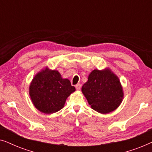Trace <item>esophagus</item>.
<instances>
[{
	"mask_svg": "<svg viewBox=\"0 0 152 152\" xmlns=\"http://www.w3.org/2000/svg\"><path fill=\"white\" fill-rule=\"evenodd\" d=\"M75 88L77 91H80V88H81V84H77L75 85Z\"/></svg>",
	"mask_w": 152,
	"mask_h": 152,
	"instance_id": "obj_1",
	"label": "esophagus"
}]
</instances>
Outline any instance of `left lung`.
<instances>
[{
  "label": "left lung",
  "mask_w": 152,
  "mask_h": 152,
  "mask_svg": "<svg viewBox=\"0 0 152 152\" xmlns=\"http://www.w3.org/2000/svg\"><path fill=\"white\" fill-rule=\"evenodd\" d=\"M82 92L91 107L102 114L115 111L124 98L121 82L109 68L92 70Z\"/></svg>",
  "instance_id": "1"
}]
</instances>
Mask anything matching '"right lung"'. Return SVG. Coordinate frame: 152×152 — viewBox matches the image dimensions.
Wrapping results in <instances>:
<instances>
[{"instance_id": "add662e5", "label": "right lung", "mask_w": 152, "mask_h": 152, "mask_svg": "<svg viewBox=\"0 0 152 152\" xmlns=\"http://www.w3.org/2000/svg\"><path fill=\"white\" fill-rule=\"evenodd\" d=\"M75 91L68 79L57 70L45 66L35 75L29 86V95L35 108L41 113L51 114L65 105L66 99Z\"/></svg>"}]
</instances>
